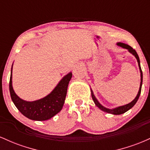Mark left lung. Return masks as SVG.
Wrapping results in <instances>:
<instances>
[{
  "label": "left lung",
  "mask_w": 150,
  "mask_h": 150,
  "mask_svg": "<svg viewBox=\"0 0 150 150\" xmlns=\"http://www.w3.org/2000/svg\"><path fill=\"white\" fill-rule=\"evenodd\" d=\"M118 46H121V47L124 48V49H128L129 51V52H130L132 53V54H133L134 56H135V58H137V63H138V65H139V68H140V73H141V82H140V89H139V92H138V94H137V95L136 96V97L135 98V99H134L133 101H131L130 103H129V104H126V105H124V106H119V107L118 108H113V109H109V108H105L104 106H103L102 105L99 104V101H97V99H96L95 97H94V94H93L92 92V90L91 89V92H92V99L93 101H94V102L95 103L96 106H98L99 108H100L101 110H102V111H105V112H107L108 113H111V114H114V115H120V114H122V113H124L125 112H126L127 111H128L129 109H130L132 106H134L136 104V102H137V100H138L139 99V97H140V93H141V89H142V69H141V67H140V58H139V56L138 55H137V52H136V51L135 49H133L131 46H130L128 44H123V43H118Z\"/></svg>",
  "instance_id": "obj_1"
}]
</instances>
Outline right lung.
<instances>
[{
	"mask_svg": "<svg viewBox=\"0 0 150 150\" xmlns=\"http://www.w3.org/2000/svg\"><path fill=\"white\" fill-rule=\"evenodd\" d=\"M12 69L13 66L9 82L10 97L22 114L31 120L41 121L50 119L61 111L65 102L68 83L72 77L71 73L65 75L49 95L37 101H26L20 99L13 90L12 86Z\"/></svg>",
	"mask_w": 150,
	"mask_h": 150,
	"instance_id": "1",
	"label": "right lung"
}]
</instances>
